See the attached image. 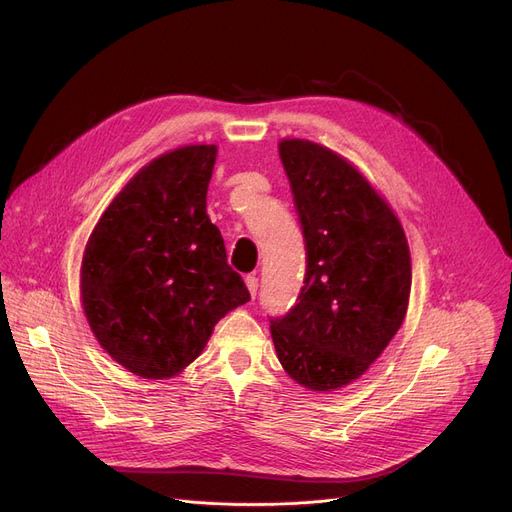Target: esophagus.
I'll return each mask as SVG.
<instances>
[{
  "label": "esophagus",
  "mask_w": 512,
  "mask_h": 512,
  "mask_svg": "<svg viewBox=\"0 0 512 512\" xmlns=\"http://www.w3.org/2000/svg\"><path fill=\"white\" fill-rule=\"evenodd\" d=\"M245 284H247V288H249V292H251V297L255 299L257 288H259V280H257L255 276H247V278H245Z\"/></svg>",
  "instance_id": "1"
}]
</instances>
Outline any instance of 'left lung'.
I'll use <instances>...</instances> for the list:
<instances>
[{"mask_svg": "<svg viewBox=\"0 0 512 512\" xmlns=\"http://www.w3.org/2000/svg\"><path fill=\"white\" fill-rule=\"evenodd\" d=\"M307 247L299 303L272 319L276 355L313 392L359 380L402 326L411 294V253L400 220L371 182L336 151L282 139Z\"/></svg>", "mask_w": 512, "mask_h": 512, "instance_id": "left-lung-1", "label": "left lung"}]
</instances>
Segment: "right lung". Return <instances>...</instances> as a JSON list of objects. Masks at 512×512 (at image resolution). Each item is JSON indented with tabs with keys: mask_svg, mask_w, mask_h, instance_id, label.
<instances>
[{
	"mask_svg": "<svg viewBox=\"0 0 512 512\" xmlns=\"http://www.w3.org/2000/svg\"><path fill=\"white\" fill-rule=\"evenodd\" d=\"M218 147L184 145L134 174L93 228L80 301L103 351L145 380L191 365L218 321L251 301L207 215Z\"/></svg>",
	"mask_w": 512,
	"mask_h": 512,
	"instance_id": "add662e5",
	"label": "right lung"
}]
</instances>
